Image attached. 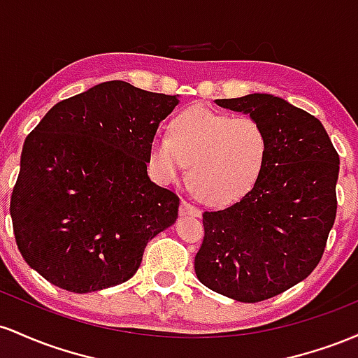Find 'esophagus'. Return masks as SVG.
<instances>
[{
  "label": "esophagus",
  "mask_w": 358,
  "mask_h": 358,
  "mask_svg": "<svg viewBox=\"0 0 358 358\" xmlns=\"http://www.w3.org/2000/svg\"><path fill=\"white\" fill-rule=\"evenodd\" d=\"M180 216H194V218H199L201 211L196 206H192L187 201H180Z\"/></svg>",
  "instance_id": "obj_1"
}]
</instances>
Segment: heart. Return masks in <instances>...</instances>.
<instances>
[{
	"label": "heart",
	"mask_w": 358,
	"mask_h": 358,
	"mask_svg": "<svg viewBox=\"0 0 358 358\" xmlns=\"http://www.w3.org/2000/svg\"><path fill=\"white\" fill-rule=\"evenodd\" d=\"M268 155L266 128L252 116L191 106L171 122L169 136L150 143V166L164 182L178 180L189 166L191 189L208 204H228L247 194Z\"/></svg>",
	"instance_id": "1"
}]
</instances>
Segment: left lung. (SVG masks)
Segmentation results:
<instances>
[{"label": "left lung", "instance_id": "1", "mask_svg": "<svg viewBox=\"0 0 358 358\" xmlns=\"http://www.w3.org/2000/svg\"><path fill=\"white\" fill-rule=\"evenodd\" d=\"M259 120L268 136L262 174L220 211H204L199 282L240 303L296 286L318 266L336 216L340 157L318 118L272 94L216 99Z\"/></svg>", "mask_w": 358, "mask_h": 358}]
</instances>
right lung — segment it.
Instances as JSON below:
<instances>
[{
    "instance_id": "add662e5",
    "label": "right lung",
    "mask_w": 358,
    "mask_h": 358,
    "mask_svg": "<svg viewBox=\"0 0 358 358\" xmlns=\"http://www.w3.org/2000/svg\"><path fill=\"white\" fill-rule=\"evenodd\" d=\"M179 96L108 81L50 108L23 143L10 215L20 254L50 284L94 292L131 279L179 198L147 174Z\"/></svg>"
}]
</instances>
